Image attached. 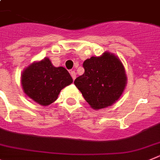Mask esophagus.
<instances>
[{
  "mask_svg": "<svg viewBox=\"0 0 160 160\" xmlns=\"http://www.w3.org/2000/svg\"><path fill=\"white\" fill-rule=\"evenodd\" d=\"M70 74H71V76H72V79H73V80H75L76 77V73L75 72V71H71Z\"/></svg>",
  "mask_w": 160,
  "mask_h": 160,
  "instance_id": "1",
  "label": "esophagus"
}]
</instances>
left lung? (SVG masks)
<instances>
[{
    "label": "left lung",
    "instance_id": "8db88e82",
    "mask_svg": "<svg viewBox=\"0 0 160 160\" xmlns=\"http://www.w3.org/2000/svg\"><path fill=\"white\" fill-rule=\"evenodd\" d=\"M83 67L84 73L74 84L90 106L100 109L114 104L124 91L127 79L118 57L106 51L86 59Z\"/></svg>",
    "mask_w": 160,
    "mask_h": 160
}]
</instances>
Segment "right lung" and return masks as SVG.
<instances>
[{
  "mask_svg": "<svg viewBox=\"0 0 160 160\" xmlns=\"http://www.w3.org/2000/svg\"><path fill=\"white\" fill-rule=\"evenodd\" d=\"M72 81V76L64 68H55L48 58L31 63L22 74L25 93L44 106L53 103L61 90Z\"/></svg>",
  "mask_w": 160,
  "mask_h": 160,
  "instance_id": "right-lung-1",
  "label": "right lung"
}]
</instances>
